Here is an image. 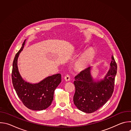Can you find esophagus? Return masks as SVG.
I'll list each match as a JSON object with an SVG mask.
<instances>
[{
	"label": "esophagus",
	"mask_w": 131,
	"mask_h": 131,
	"mask_svg": "<svg viewBox=\"0 0 131 131\" xmlns=\"http://www.w3.org/2000/svg\"><path fill=\"white\" fill-rule=\"evenodd\" d=\"M64 79L66 82H68L70 80V76L69 75V74H66V75L64 77Z\"/></svg>",
	"instance_id": "34e87169"
}]
</instances>
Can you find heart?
I'll return each instance as SVG.
<instances>
[{
    "mask_svg": "<svg viewBox=\"0 0 131 131\" xmlns=\"http://www.w3.org/2000/svg\"><path fill=\"white\" fill-rule=\"evenodd\" d=\"M95 51L94 49H89L78 60L76 64V67L78 69L83 70L86 68L91 62L94 58Z\"/></svg>",
    "mask_w": 131,
    "mask_h": 131,
    "instance_id": "heart-1",
    "label": "heart"
}]
</instances>
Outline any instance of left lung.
<instances>
[{
  "label": "left lung",
  "instance_id": "obj_1",
  "mask_svg": "<svg viewBox=\"0 0 131 131\" xmlns=\"http://www.w3.org/2000/svg\"><path fill=\"white\" fill-rule=\"evenodd\" d=\"M110 67L103 79L94 80L91 75L92 66L81 71L74 78V104L85 113H92L104 105L114 92L117 66L113 55Z\"/></svg>",
  "mask_w": 131,
  "mask_h": 131
}]
</instances>
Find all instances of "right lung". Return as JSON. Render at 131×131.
<instances>
[{
	"mask_svg": "<svg viewBox=\"0 0 131 131\" xmlns=\"http://www.w3.org/2000/svg\"><path fill=\"white\" fill-rule=\"evenodd\" d=\"M26 40L24 41L21 49L16 54L13 60L12 83L18 97L26 107L33 110H42L51 105L54 91L61 82V74H53L37 83L25 81L18 71L17 60L24 48Z\"/></svg>",
	"mask_w": 131,
	"mask_h": 131,
	"instance_id": "1",
	"label": "right lung"
}]
</instances>
